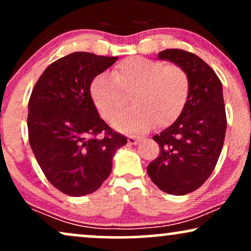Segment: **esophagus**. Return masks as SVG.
Instances as JSON below:
<instances>
[{"label": "esophagus", "mask_w": 251, "mask_h": 251, "mask_svg": "<svg viewBox=\"0 0 251 251\" xmlns=\"http://www.w3.org/2000/svg\"><path fill=\"white\" fill-rule=\"evenodd\" d=\"M127 141L129 145H136L139 141H140V138H138V136H134V135H131V136H128Z\"/></svg>", "instance_id": "1"}]
</instances>
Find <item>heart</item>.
I'll return each instance as SVG.
<instances>
[{
  "label": "heart",
  "instance_id": "1",
  "mask_svg": "<svg viewBox=\"0 0 251 251\" xmlns=\"http://www.w3.org/2000/svg\"><path fill=\"white\" fill-rule=\"evenodd\" d=\"M100 116L112 120L128 103L133 93L136 105L115 119L113 126L126 133L147 131L156 123L164 127L176 122L190 94L188 73L177 65L131 56L120 61L111 75H98L90 87Z\"/></svg>",
  "mask_w": 251,
  "mask_h": 251
}]
</instances>
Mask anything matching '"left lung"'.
<instances>
[{"mask_svg": "<svg viewBox=\"0 0 251 251\" xmlns=\"http://www.w3.org/2000/svg\"><path fill=\"white\" fill-rule=\"evenodd\" d=\"M158 59L188 73L190 94L176 122L153 136L160 155L148 164L147 173L163 192L183 196L201 188L220 156L227 127L223 84L213 69L193 53L164 50Z\"/></svg>", "mask_w": 251, "mask_h": 251, "instance_id": "left-lung-1", "label": "left lung"}]
</instances>
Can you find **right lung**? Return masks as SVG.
<instances>
[{
	"mask_svg": "<svg viewBox=\"0 0 251 251\" xmlns=\"http://www.w3.org/2000/svg\"><path fill=\"white\" fill-rule=\"evenodd\" d=\"M117 56L74 52L44 71L28 100V141L46 178L72 197L93 193L112 170L127 138L98 115L91 82Z\"/></svg>",
	"mask_w": 251,
	"mask_h": 251,
	"instance_id": "1",
	"label": "right lung"
}]
</instances>
